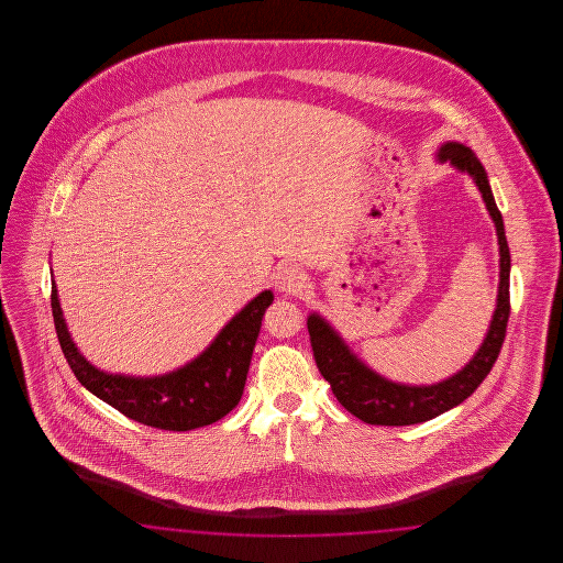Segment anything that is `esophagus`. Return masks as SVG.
<instances>
[{"mask_svg": "<svg viewBox=\"0 0 563 563\" xmlns=\"http://www.w3.org/2000/svg\"><path fill=\"white\" fill-rule=\"evenodd\" d=\"M276 287L278 291L287 295H299L306 291L308 287V278L306 274H301L299 269L294 266H287V268L280 269L278 276H276Z\"/></svg>", "mask_w": 563, "mask_h": 563, "instance_id": "esophagus-1", "label": "esophagus"}]
</instances>
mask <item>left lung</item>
I'll list each match as a JSON object with an SVG mask.
<instances>
[{
	"label": "left lung",
	"instance_id": "1",
	"mask_svg": "<svg viewBox=\"0 0 563 563\" xmlns=\"http://www.w3.org/2000/svg\"><path fill=\"white\" fill-rule=\"evenodd\" d=\"M439 161L452 162L457 170L468 173L475 179L485 200V207L494 219L500 244L498 303L482 349L477 350V354L468 361L466 367H462V372L432 386H407L375 374L374 369H369L361 358H356L350 352L349 346L331 329L329 322L319 314H310L308 333L319 372L331 384V390L338 397V401L342 402V407H346L358 420L375 427L420 424L466 401L492 372L507 335L510 314L509 242L505 236L503 214L492 196L487 173L479 158L473 154V150H468L462 143H445L439 150Z\"/></svg>",
	"mask_w": 563,
	"mask_h": 563
}]
</instances>
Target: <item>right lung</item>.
Here are the masks:
<instances>
[{"label": "right lung", "mask_w": 563, "mask_h": 563, "mask_svg": "<svg viewBox=\"0 0 563 563\" xmlns=\"http://www.w3.org/2000/svg\"><path fill=\"white\" fill-rule=\"evenodd\" d=\"M272 299V291H262L219 331L198 358L173 374L156 377L106 374L92 367L71 342L54 283L51 306L60 350L86 390L134 422L181 432L213 424L239 405Z\"/></svg>", "instance_id": "right-lung-1"}]
</instances>
